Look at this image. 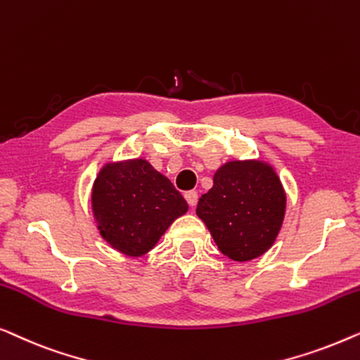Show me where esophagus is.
<instances>
[{
    "label": "esophagus",
    "mask_w": 360,
    "mask_h": 360,
    "mask_svg": "<svg viewBox=\"0 0 360 360\" xmlns=\"http://www.w3.org/2000/svg\"><path fill=\"white\" fill-rule=\"evenodd\" d=\"M184 199L187 200V204H189L191 207H195L199 195H197L195 191H189V192H186V194H184Z\"/></svg>",
    "instance_id": "34e87169"
}]
</instances>
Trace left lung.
<instances>
[{
	"mask_svg": "<svg viewBox=\"0 0 360 360\" xmlns=\"http://www.w3.org/2000/svg\"><path fill=\"white\" fill-rule=\"evenodd\" d=\"M285 212L279 176L261 161H230L214 176V187L199 199L195 214L219 250L233 261L266 252Z\"/></svg>",
	"mask_w": 360,
	"mask_h": 360,
	"instance_id": "1",
	"label": "left lung"
}]
</instances>
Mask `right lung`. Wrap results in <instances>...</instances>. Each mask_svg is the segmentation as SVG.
<instances>
[{
  "instance_id": "obj_1",
  "label": "right lung",
  "mask_w": 360,
  "mask_h": 360,
  "mask_svg": "<svg viewBox=\"0 0 360 360\" xmlns=\"http://www.w3.org/2000/svg\"><path fill=\"white\" fill-rule=\"evenodd\" d=\"M93 210L110 246L124 255L141 256L186 214L187 202L148 161L131 160L101 171L93 187Z\"/></svg>"
}]
</instances>
